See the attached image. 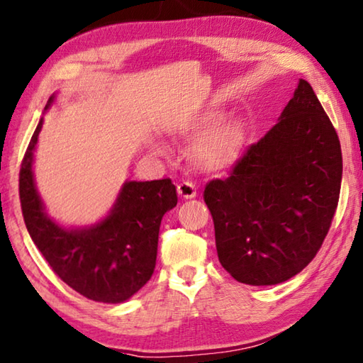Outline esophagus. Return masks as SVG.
<instances>
[{
	"instance_id": "esophagus-1",
	"label": "esophagus",
	"mask_w": 363,
	"mask_h": 363,
	"mask_svg": "<svg viewBox=\"0 0 363 363\" xmlns=\"http://www.w3.org/2000/svg\"><path fill=\"white\" fill-rule=\"evenodd\" d=\"M177 191L183 199H193L196 198V186L191 182H182L177 185Z\"/></svg>"
}]
</instances>
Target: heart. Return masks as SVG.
Segmentation results:
<instances>
[{
	"label": "heart",
	"instance_id": "heart-1",
	"mask_svg": "<svg viewBox=\"0 0 363 363\" xmlns=\"http://www.w3.org/2000/svg\"><path fill=\"white\" fill-rule=\"evenodd\" d=\"M221 118L223 116L220 113H208L206 116L194 121L191 125L194 135H205L206 133H208L207 136L201 140L198 148H196V157H198V161L204 167L213 170L230 167V165L238 161L240 150H242L244 133L239 124L230 123L220 125L217 130L213 128L220 124ZM152 146L161 155H167L170 150L169 145L162 142V140H157Z\"/></svg>",
	"mask_w": 363,
	"mask_h": 363
}]
</instances>
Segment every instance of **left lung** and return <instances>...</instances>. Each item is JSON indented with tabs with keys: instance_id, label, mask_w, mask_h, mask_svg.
Returning a JSON list of instances; mask_svg holds the SVG:
<instances>
[{
	"instance_id": "8db88e82",
	"label": "left lung",
	"mask_w": 363,
	"mask_h": 363,
	"mask_svg": "<svg viewBox=\"0 0 363 363\" xmlns=\"http://www.w3.org/2000/svg\"><path fill=\"white\" fill-rule=\"evenodd\" d=\"M341 175L335 127L300 79L277 124L231 177L204 189L221 266L247 285L282 284L301 272L332 225Z\"/></svg>"
}]
</instances>
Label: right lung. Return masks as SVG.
<instances>
[{
  "label": "right lung",
  "mask_w": 363,
  "mask_h": 363,
  "mask_svg": "<svg viewBox=\"0 0 363 363\" xmlns=\"http://www.w3.org/2000/svg\"><path fill=\"white\" fill-rule=\"evenodd\" d=\"M55 101L49 99L44 111ZM44 119L22 161L18 193L25 225L38 250L63 282L89 300L124 303L150 281L165 212L177 206L169 178L125 182L104 218L87 226H63L50 218L38 193L33 162Z\"/></svg>",
  "instance_id": "right-lung-1"
}]
</instances>
